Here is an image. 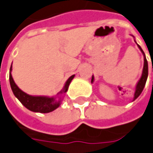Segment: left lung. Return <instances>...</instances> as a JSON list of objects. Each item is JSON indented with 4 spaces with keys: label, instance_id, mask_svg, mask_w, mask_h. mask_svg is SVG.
<instances>
[{
    "label": "left lung",
    "instance_id": "obj_1",
    "mask_svg": "<svg viewBox=\"0 0 153 153\" xmlns=\"http://www.w3.org/2000/svg\"><path fill=\"white\" fill-rule=\"evenodd\" d=\"M137 45H138L139 49H140V51L142 52L143 56H144V67H143L142 75L140 77V80L138 81V83H137L136 85V87H135V91H134V99H133V101H134L137 97L141 94L143 89H144V87H145L147 77H148V63H147V61H146V55H145L144 51H143L142 49H141V47H140L139 44H137ZM93 81H94V77L92 75V78H91V83H93Z\"/></svg>",
    "mask_w": 153,
    "mask_h": 153
}]
</instances>
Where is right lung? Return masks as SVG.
I'll list each match as a JSON object with an SVG mask.
<instances>
[{
    "label": "right lung",
    "mask_w": 153,
    "mask_h": 153,
    "mask_svg": "<svg viewBox=\"0 0 153 153\" xmlns=\"http://www.w3.org/2000/svg\"><path fill=\"white\" fill-rule=\"evenodd\" d=\"M11 72H12V66H11L10 72H9V81H10L11 88L14 96L16 97L19 100V102L22 103L26 109H28L30 111L38 112V113H49L57 109L61 105L62 97L68 91L70 83L72 79L74 78V74L68 78L62 90L57 93L56 96H31L24 92L22 90H20L18 87V85L15 84L12 77Z\"/></svg>",
    "instance_id": "add662e5"
}]
</instances>
